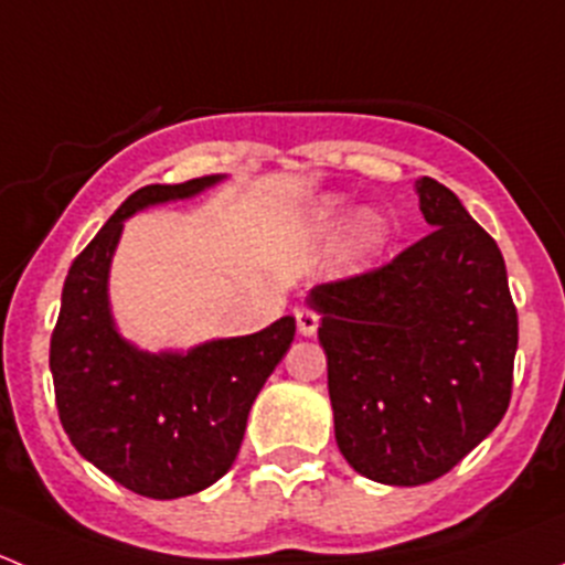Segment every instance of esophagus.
I'll return each instance as SVG.
<instances>
[{"label":"esophagus","instance_id":"obj_1","mask_svg":"<svg viewBox=\"0 0 565 565\" xmlns=\"http://www.w3.org/2000/svg\"><path fill=\"white\" fill-rule=\"evenodd\" d=\"M295 319H298V333L300 335H315L319 328V317L311 309H298L295 311Z\"/></svg>","mask_w":565,"mask_h":565}]
</instances>
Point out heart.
<instances>
[{
	"mask_svg": "<svg viewBox=\"0 0 565 565\" xmlns=\"http://www.w3.org/2000/svg\"><path fill=\"white\" fill-rule=\"evenodd\" d=\"M339 215V202H328L322 210H319V218L333 221ZM385 237V221L380 218L372 210H363V213L355 215L350 226V256L361 259V256L372 254L374 248L383 243Z\"/></svg>",
	"mask_w": 565,
	"mask_h": 565,
	"instance_id": "1",
	"label": "heart"
}]
</instances>
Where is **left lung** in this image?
Returning a JSON list of instances; mask_svg holds the SVG:
<instances>
[{"label": "left lung", "instance_id": "obj_1", "mask_svg": "<svg viewBox=\"0 0 565 565\" xmlns=\"http://www.w3.org/2000/svg\"><path fill=\"white\" fill-rule=\"evenodd\" d=\"M415 191L429 235L309 292L339 451L391 487L446 476L500 424L520 341L498 243L443 182Z\"/></svg>", "mask_w": 565, "mask_h": 565}]
</instances>
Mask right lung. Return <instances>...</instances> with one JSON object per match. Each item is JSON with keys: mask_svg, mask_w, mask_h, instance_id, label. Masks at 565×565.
<instances>
[{"mask_svg": "<svg viewBox=\"0 0 565 565\" xmlns=\"http://www.w3.org/2000/svg\"><path fill=\"white\" fill-rule=\"evenodd\" d=\"M224 174L130 193L73 259L51 333V377L62 429L84 459L136 494L174 500L218 481L241 451L256 393L295 339V317L188 352L125 341L108 306V267L125 218L191 199Z\"/></svg>", "mask_w": 565, "mask_h": 565, "instance_id": "right-lung-1", "label": "right lung"}]
</instances>
